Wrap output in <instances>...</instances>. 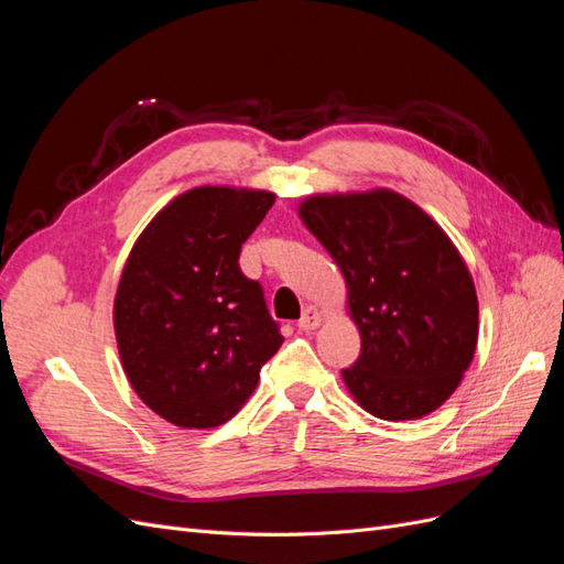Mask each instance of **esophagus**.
Listing matches in <instances>:
<instances>
[{
	"label": "esophagus",
	"instance_id": "34e87169",
	"mask_svg": "<svg viewBox=\"0 0 564 564\" xmlns=\"http://www.w3.org/2000/svg\"><path fill=\"white\" fill-rule=\"evenodd\" d=\"M319 324H322V313L315 308V305H305V311H303V315L299 319V329L313 332V329L319 327Z\"/></svg>",
	"mask_w": 564,
	"mask_h": 564
}]
</instances>
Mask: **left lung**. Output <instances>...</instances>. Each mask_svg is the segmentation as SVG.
Returning a JSON list of instances; mask_svg holds the SVG:
<instances>
[{"instance_id": "1", "label": "left lung", "mask_w": 564, "mask_h": 564, "mask_svg": "<svg viewBox=\"0 0 564 564\" xmlns=\"http://www.w3.org/2000/svg\"><path fill=\"white\" fill-rule=\"evenodd\" d=\"M299 216L346 278L362 352L340 371L365 412L412 421L458 388L477 346V294L458 249L412 199L313 195Z\"/></svg>"}]
</instances>
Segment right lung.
<instances>
[{"mask_svg":"<svg viewBox=\"0 0 564 564\" xmlns=\"http://www.w3.org/2000/svg\"><path fill=\"white\" fill-rule=\"evenodd\" d=\"M275 195L202 185L174 197L135 240L115 294V336L131 388L178 429L230 421L282 346L240 249Z\"/></svg>","mask_w":564,"mask_h":564,"instance_id":"1","label":"right lung"}]
</instances>
